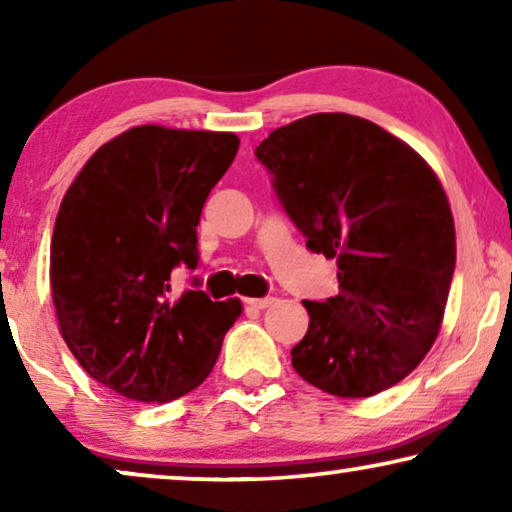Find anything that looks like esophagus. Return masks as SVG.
I'll return each mask as SVG.
<instances>
[{
    "instance_id": "esophagus-1",
    "label": "esophagus",
    "mask_w": 512,
    "mask_h": 512,
    "mask_svg": "<svg viewBox=\"0 0 512 512\" xmlns=\"http://www.w3.org/2000/svg\"><path fill=\"white\" fill-rule=\"evenodd\" d=\"M272 303H275V298H251V300H247V305L251 307V310H265V307H270Z\"/></svg>"
}]
</instances>
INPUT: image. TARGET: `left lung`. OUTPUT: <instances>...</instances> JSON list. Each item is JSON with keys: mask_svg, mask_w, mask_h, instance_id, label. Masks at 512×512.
Segmentation results:
<instances>
[{"mask_svg": "<svg viewBox=\"0 0 512 512\" xmlns=\"http://www.w3.org/2000/svg\"><path fill=\"white\" fill-rule=\"evenodd\" d=\"M256 158L307 249L338 258V296L303 300L296 373L340 398L394 387L436 342L457 263L438 177L401 139L349 114L272 130Z\"/></svg>", "mask_w": 512, "mask_h": 512, "instance_id": "obj_1", "label": "left lung"}]
</instances>
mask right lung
Wrapping results in <instances>:
<instances>
[{"instance_id":"obj_1","label":"right lung","mask_w":512,"mask_h":512,"mask_svg":"<svg viewBox=\"0 0 512 512\" xmlns=\"http://www.w3.org/2000/svg\"><path fill=\"white\" fill-rule=\"evenodd\" d=\"M233 132L139 125L100 146L62 198L51 242L60 333L81 368L130 401L167 403L200 387L240 300L195 289L177 298L172 270L198 268V223L235 160Z\"/></svg>"}]
</instances>
